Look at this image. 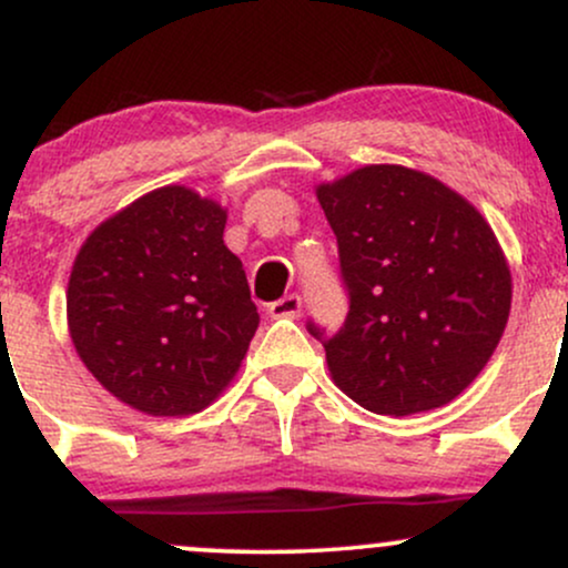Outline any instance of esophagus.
<instances>
[{"mask_svg": "<svg viewBox=\"0 0 568 568\" xmlns=\"http://www.w3.org/2000/svg\"><path fill=\"white\" fill-rule=\"evenodd\" d=\"M270 317H275V321H280V317H288V321H296L298 315H302V298L296 296V293H291V296H283L277 298L275 304H270Z\"/></svg>", "mask_w": 568, "mask_h": 568, "instance_id": "obj_1", "label": "esophagus"}]
</instances>
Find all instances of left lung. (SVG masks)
Returning <instances> with one entry per match:
<instances>
[{"instance_id":"1","label":"left lung","mask_w":568,"mask_h":568,"mask_svg":"<svg viewBox=\"0 0 568 568\" xmlns=\"http://www.w3.org/2000/svg\"><path fill=\"white\" fill-rule=\"evenodd\" d=\"M336 234L349 312L323 338L331 379L357 406L410 416L470 387L505 334L513 277L478 207L403 165L315 189Z\"/></svg>"}]
</instances>
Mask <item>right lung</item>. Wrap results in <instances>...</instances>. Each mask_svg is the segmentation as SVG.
<instances>
[{
    "label": "right lung",
    "mask_w": 568,
    "mask_h": 568,
    "mask_svg": "<svg viewBox=\"0 0 568 568\" xmlns=\"http://www.w3.org/2000/svg\"><path fill=\"white\" fill-rule=\"evenodd\" d=\"M226 207L160 186L88 234L67 291L77 355L106 393L149 416L211 406L258 328Z\"/></svg>",
    "instance_id": "right-lung-1"
}]
</instances>
